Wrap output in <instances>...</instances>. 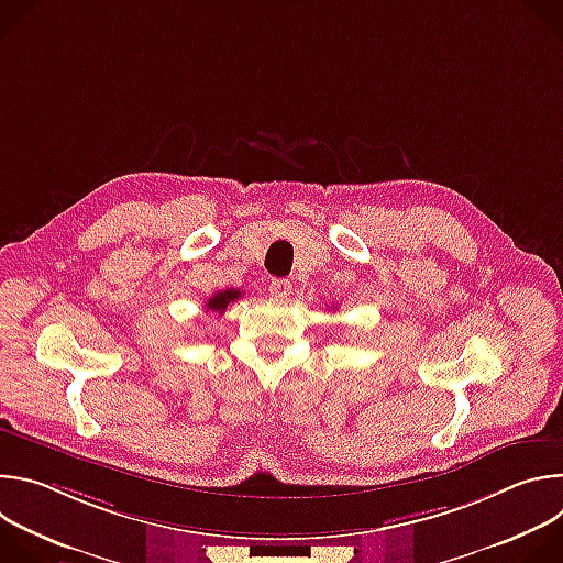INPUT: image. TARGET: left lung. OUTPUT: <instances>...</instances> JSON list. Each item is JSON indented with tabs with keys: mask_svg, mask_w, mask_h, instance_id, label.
<instances>
[{
	"mask_svg": "<svg viewBox=\"0 0 563 563\" xmlns=\"http://www.w3.org/2000/svg\"><path fill=\"white\" fill-rule=\"evenodd\" d=\"M238 298H240V291H238V289L216 291V294L209 298L207 309H209V311H218V313H222V311L227 309V305H229V302H233V300H238Z\"/></svg>",
	"mask_w": 563,
	"mask_h": 563,
	"instance_id": "8db88e82",
	"label": "left lung"
}]
</instances>
